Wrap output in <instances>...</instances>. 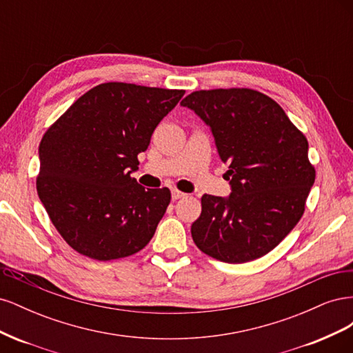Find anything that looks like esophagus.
I'll list each match as a JSON object with an SVG mask.
<instances>
[{"label":"esophagus","mask_w":353,"mask_h":353,"mask_svg":"<svg viewBox=\"0 0 353 353\" xmlns=\"http://www.w3.org/2000/svg\"><path fill=\"white\" fill-rule=\"evenodd\" d=\"M170 194H172V200H178V199H183L185 197L184 193H181V191H178L176 188H174L172 191H170Z\"/></svg>","instance_id":"34e87169"}]
</instances>
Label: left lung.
<instances>
[{
  "instance_id": "left-lung-1",
  "label": "left lung",
  "mask_w": 353,
  "mask_h": 353,
  "mask_svg": "<svg viewBox=\"0 0 353 353\" xmlns=\"http://www.w3.org/2000/svg\"><path fill=\"white\" fill-rule=\"evenodd\" d=\"M205 122L228 165L231 194L201 197L197 248L227 263L261 258L302 218L315 181L307 140L268 95L249 88L194 91L181 101Z\"/></svg>"
}]
</instances>
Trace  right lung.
I'll return each instance as SVG.
<instances>
[{
	"mask_svg": "<svg viewBox=\"0 0 353 353\" xmlns=\"http://www.w3.org/2000/svg\"><path fill=\"white\" fill-rule=\"evenodd\" d=\"M183 90L108 82L85 92L39 144L37 191L73 250L97 261L140 252L170 201L169 188H144L131 174Z\"/></svg>",
	"mask_w": 353,
	"mask_h": 353,
	"instance_id": "1",
	"label": "right lung"
}]
</instances>
